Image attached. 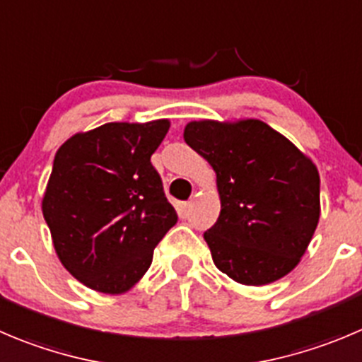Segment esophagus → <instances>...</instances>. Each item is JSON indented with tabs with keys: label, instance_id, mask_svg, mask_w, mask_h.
<instances>
[{
	"label": "esophagus",
	"instance_id": "obj_1",
	"mask_svg": "<svg viewBox=\"0 0 362 362\" xmlns=\"http://www.w3.org/2000/svg\"><path fill=\"white\" fill-rule=\"evenodd\" d=\"M190 209H192V202H187V204H183V215L185 216L190 215Z\"/></svg>",
	"mask_w": 362,
	"mask_h": 362
}]
</instances>
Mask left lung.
I'll return each mask as SVG.
<instances>
[{"mask_svg": "<svg viewBox=\"0 0 362 362\" xmlns=\"http://www.w3.org/2000/svg\"><path fill=\"white\" fill-rule=\"evenodd\" d=\"M183 139L216 174L220 215L204 233L215 267L245 286L290 274L320 220L311 158L257 119L192 120Z\"/></svg>", "mask_w": 362, "mask_h": 362, "instance_id": "8db88e82", "label": "left lung"}]
</instances>
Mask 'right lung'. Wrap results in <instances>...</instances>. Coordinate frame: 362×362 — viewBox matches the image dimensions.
Instances as JSON below:
<instances>
[{
	"mask_svg": "<svg viewBox=\"0 0 362 362\" xmlns=\"http://www.w3.org/2000/svg\"><path fill=\"white\" fill-rule=\"evenodd\" d=\"M168 127V119L108 122L76 133L54 154L42 215L60 263L90 290H132L177 222L151 163Z\"/></svg>",
	"mask_w": 362,
	"mask_h": 362,
	"instance_id": "add662e5",
	"label": "right lung"
}]
</instances>
